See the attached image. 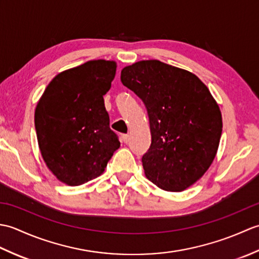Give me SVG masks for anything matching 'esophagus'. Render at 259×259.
<instances>
[{
	"label": "esophagus",
	"mask_w": 259,
	"mask_h": 259,
	"mask_svg": "<svg viewBox=\"0 0 259 259\" xmlns=\"http://www.w3.org/2000/svg\"><path fill=\"white\" fill-rule=\"evenodd\" d=\"M122 140H123L124 144H126V142L129 141V135H123L122 136Z\"/></svg>",
	"instance_id": "1"
}]
</instances>
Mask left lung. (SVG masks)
I'll use <instances>...</instances> for the list:
<instances>
[{
    "instance_id": "left-lung-1",
    "label": "left lung",
    "mask_w": 259,
    "mask_h": 259,
    "mask_svg": "<svg viewBox=\"0 0 259 259\" xmlns=\"http://www.w3.org/2000/svg\"><path fill=\"white\" fill-rule=\"evenodd\" d=\"M121 82L147 108L151 145L144 157L146 177L159 188L183 191L210 167L223 131L222 112L201 80L158 60L121 71Z\"/></svg>"
}]
</instances>
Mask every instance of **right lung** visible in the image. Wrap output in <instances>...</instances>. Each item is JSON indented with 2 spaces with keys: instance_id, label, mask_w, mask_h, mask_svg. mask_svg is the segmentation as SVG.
Masks as SVG:
<instances>
[{
  "instance_id": "add662e5",
  "label": "right lung",
  "mask_w": 259,
  "mask_h": 259,
  "mask_svg": "<svg viewBox=\"0 0 259 259\" xmlns=\"http://www.w3.org/2000/svg\"><path fill=\"white\" fill-rule=\"evenodd\" d=\"M115 70L117 63L107 60L65 70L54 76L36 104L42 158L65 185L80 186L99 177L120 147L103 100Z\"/></svg>"
}]
</instances>
